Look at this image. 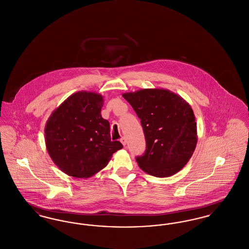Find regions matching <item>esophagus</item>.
I'll use <instances>...</instances> for the list:
<instances>
[{
  "label": "esophagus",
  "mask_w": 249,
  "mask_h": 249,
  "mask_svg": "<svg viewBox=\"0 0 249 249\" xmlns=\"http://www.w3.org/2000/svg\"><path fill=\"white\" fill-rule=\"evenodd\" d=\"M120 142H121V143H122L124 146H126V144H127V139H126L125 137H122V138L120 139Z\"/></svg>",
  "instance_id": "34e87169"
}]
</instances>
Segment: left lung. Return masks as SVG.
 Returning a JSON list of instances; mask_svg holds the SVG:
<instances>
[{"label": "left lung", "mask_w": 249, "mask_h": 249, "mask_svg": "<svg viewBox=\"0 0 249 249\" xmlns=\"http://www.w3.org/2000/svg\"><path fill=\"white\" fill-rule=\"evenodd\" d=\"M122 96L141 119L146 142L136 158L142 171L168 178L188 163L198 141L197 124L190 104L165 89H141Z\"/></svg>", "instance_id": "left-lung-1"}]
</instances>
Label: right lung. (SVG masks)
I'll use <instances>...</instances> for the list:
<instances>
[{
	"mask_svg": "<svg viewBox=\"0 0 249 249\" xmlns=\"http://www.w3.org/2000/svg\"><path fill=\"white\" fill-rule=\"evenodd\" d=\"M103 106V95L82 90L69 96L48 118L47 150L69 177L91 178L123 147L119 141H111L110 124L101 115Z\"/></svg>",
	"mask_w": 249,
	"mask_h": 249,
	"instance_id": "add662e5",
	"label": "right lung"
}]
</instances>
